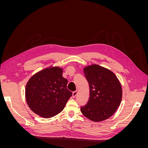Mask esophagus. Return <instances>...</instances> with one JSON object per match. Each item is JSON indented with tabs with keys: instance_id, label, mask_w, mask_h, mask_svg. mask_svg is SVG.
<instances>
[{
	"instance_id": "obj_1",
	"label": "esophagus",
	"mask_w": 148,
	"mask_h": 148,
	"mask_svg": "<svg viewBox=\"0 0 148 148\" xmlns=\"http://www.w3.org/2000/svg\"><path fill=\"white\" fill-rule=\"evenodd\" d=\"M77 94H78L77 91H75L73 92V93H72V97H73V98H74V97H76V96L77 95Z\"/></svg>"
}]
</instances>
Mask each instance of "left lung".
Masks as SVG:
<instances>
[{
    "instance_id": "8db88e82",
    "label": "left lung",
    "mask_w": 148,
    "mask_h": 148,
    "mask_svg": "<svg viewBox=\"0 0 148 148\" xmlns=\"http://www.w3.org/2000/svg\"><path fill=\"white\" fill-rule=\"evenodd\" d=\"M83 71L89 84V97L80 110L94 122L109 118L122 100V89L119 79L110 70L97 65L85 67Z\"/></svg>"
}]
</instances>
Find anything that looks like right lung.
<instances>
[{"mask_svg": "<svg viewBox=\"0 0 148 148\" xmlns=\"http://www.w3.org/2000/svg\"><path fill=\"white\" fill-rule=\"evenodd\" d=\"M59 67L44 69L26 84L25 96L29 108L44 118L53 117L64 109L72 92L66 88L67 79Z\"/></svg>", "mask_w": 148, "mask_h": 148, "instance_id": "1", "label": "right lung"}]
</instances>
